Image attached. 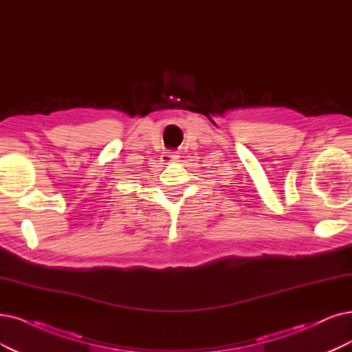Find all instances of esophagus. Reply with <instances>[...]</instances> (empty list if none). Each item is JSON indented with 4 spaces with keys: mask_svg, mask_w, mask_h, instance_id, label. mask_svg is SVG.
<instances>
[{
    "mask_svg": "<svg viewBox=\"0 0 352 352\" xmlns=\"http://www.w3.org/2000/svg\"><path fill=\"white\" fill-rule=\"evenodd\" d=\"M177 158H178V155H177L175 152H173V151H166V152H164V155H162V161H164L165 164L174 162V161H177Z\"/></svg>",
    "mask_w": 352,
    "mask_h": 352,
    "instance_id": "34e87169",
    "label": "esophagus"
}]
</instances>
